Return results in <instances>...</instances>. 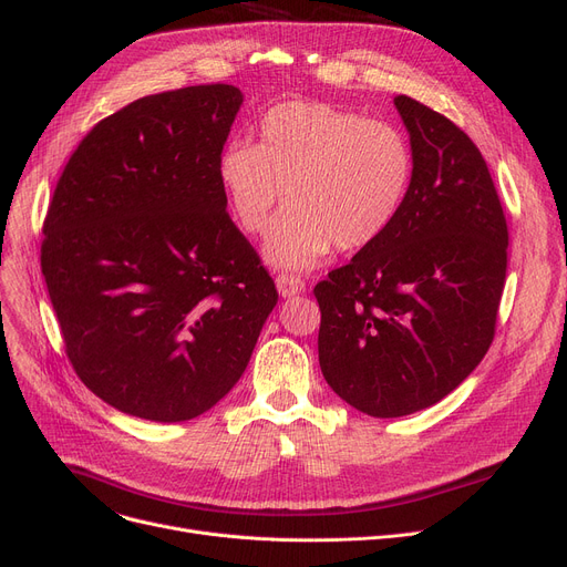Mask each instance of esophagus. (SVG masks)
<instances>
[{"label": "esophagus", "instance_id": "obj_1", "mask_svg": "<svg viewBox=\"0 0 567 567\" xmlns=\"http://www.w3.org/2000/svg\"><path fill=\"white\" fill-rule=\"evenodd\" d=\"M276 287H278V291H280L282 299H289V296L301 293V291L306 289V282H303L301 278H296V276L280 274V276L276 278Z\"/></svg>", "mask_w": 567, "mask_h": 567}]
</instances>
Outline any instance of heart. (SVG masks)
Masks as SVG:
<instances>
[{
	"mask_svg": "<svg viewBox=\"0 0 567 567\" xmlns=\"http://www.w3.org/2000/svg\"><path fill=\"white\" fill-rule=\"evenodd\" d=\"M229 212L250 236L289 208L266 244L282 268H310L377 244L400 218L413 182L406 135L331 103L291 101L268 110L259 144L234 140L220 156Z\"/></svg>",
	"mask_w": 567,
	"mask_h": 567,
	"instance_id": "heart-1",
	"label": "heart"
}]
</instances>
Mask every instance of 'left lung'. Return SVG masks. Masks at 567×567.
Listing matches in <instances>:
<instances>
[{
  "instance_id": "8db88e82",
  "label": "left lung",
  "mask_w": 567,
  "mask_h": 567,
  "mask_svg": "<svg viewBox=\"0 0 567 567\" xmlns=\"http://www.w3.org/2000/svg\"><path fill=\"white\" fill-rule=\"evenodd\" d=\"M413 182L395 225L315 287L319 365L374 419L453 393L487 353L508 268V225L478 146L409 96Z\"/></svg>"
}]
</instances>
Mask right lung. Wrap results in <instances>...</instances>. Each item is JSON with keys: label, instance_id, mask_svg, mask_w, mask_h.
<instances>
[{"label": "right lung", "instance_id": "add662e5", "mask_svg": "<svg viewBox=\"0 0 567 567\" xmlns=\"http://www.w3.org/2000/svg\"><path fill=\"white\" fill-rule=\"evenodd\" d=\"M241 103L231 84L133 101L86 133L48 206L41 271L69 361L144 421L220 402L278 303L225 212L218 167Z\"/></svg>", "mask_w": 567, "mask_h": 567}]
</instances>
